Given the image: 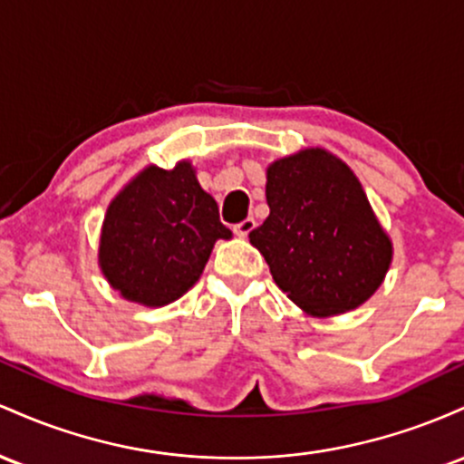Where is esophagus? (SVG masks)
<instances>
[{"label":"esophagus","instance_id":"obj_1","mask_svg":"<svg viewBox=\"0 0 464 464\" xmlns=\"http://www.w3.org/2000/svg\"><path fill=\"white\" fill-rule=\"evenodd\" d=\"M254 227H256V221H254L252 217H247V218H243L241 223H237V226H234V232H237L238 237H247Z\"/></svg>","mask_w":464,"mask_h":464}]
</instances>
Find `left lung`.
Listing matches in <instances>:
<instances>
[{
	"label": "left lung",
	"mask_w": 464,
	"mask_h": 464,
	"mask_svg": "<svg viewBox=\"0 0 464 464\" xmlns=\"http://www.w3.org/2000/svg\"><path fill=\"white\" fill-rule=\"evenodd\" d=\"M265 195L269 217L249 241L300 309L324 317L371 298L392 243L344 162L322 149L278 160L267 169Z\"/></svg>",
	"instance_id": "left-lung-1"
}]
</instances>
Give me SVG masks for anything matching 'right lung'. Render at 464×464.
<instances>
[{
	"label": "right lung",
	"instance_id": "add662e5",
	"mask_svg": "<svg viewBox=\"0 0 464 464\" xmlns=\"http://www.w3.org/2000/svg\"><path fill=\"white\" fill-rule=\"evenodd\" d=\"M230 237L188 162L149 166L109 206L101 267L127 300L164 306L197 283L217 238Z\"/></svg>",
	"mask_w": 464,
	"mask_h": 464
}]
</instances>
